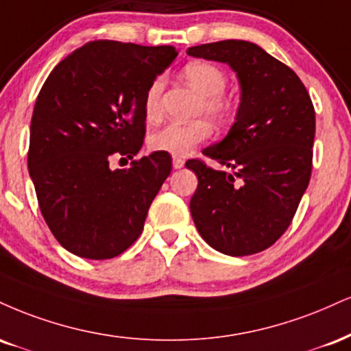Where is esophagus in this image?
Wrapping results in <instances>:
<instances>
[{"label": "esophagus", "instance_id": "34e87169", "mask_svg": "<svg viewBox=\"0 0 351 351\" xmlns=\"http://www.w3.org/2000/svg\"><path fill=\"white\" fill-rule=\"evenodd\" d=\"M183 167H184L183 158H180V157L173 158V168H175V170H180V168H183Z\"/></svg>", "mask_w": 351, "mask_h": 351}]
</instances>
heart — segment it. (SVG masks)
<instances>
[{
    "mask_svg": "<svg viewBox=\"0 0 351 351\" xmlns=\"http://www.w3.org/2000/svg\"><path fill=\"white\" fill-rule=\"evenodd\" d=\"M184 78L193 88H196L204 98L199 106V114H208L213 121L226 122L229 119L232 108L229 101L222 98L226 91L227 77L221 69L208 62H193L184 69ZM165 86V78L157 77L149 84L143 95V116L147 121H157L162 114V93ZM213 129L209 122L204 119L188 122H171L165 128L155 130L150 135L149 143L154 150L167 152L175 157H186L191 152L209 137Z\"/></svg>",
    "mask_w": 351,
    "mask_h": 351,
    "instance_id": "obj_1",
    "label": "heart"
}]
</instances>
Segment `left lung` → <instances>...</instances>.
Listing matches in <instances>:
<instances>
[{
    "label": "left lung",
    "instance_id": "1",
    "mask_svg": "<svg viewBox=\"0 0 351 351\" xmlns=\"http://www.w3.org/2000/svg\"><path fill=\"white\" fill-rule=\"evenodd\" d=\"M186 53L227 63L240 86L230 130L202 150L229 171L186 162L197 176L189 201L194 226L214 250L253 255L285 234L309 184L314 106L298 75L253 42H213Z\"/></svg>",
    "mask_w": 351,
    "mask_h": 351
}]
</instances>
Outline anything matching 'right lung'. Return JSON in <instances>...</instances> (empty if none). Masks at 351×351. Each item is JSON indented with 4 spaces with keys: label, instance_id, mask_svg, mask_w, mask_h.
<instances>
[{
    "label": "right lung",
    "instance_id": "add662e5",
    "mask_svg": "<svg viewBox=\"0 0 351 351\" xmlns=\"http://www.w3.org/2000/svg\"><path fill=\"white\" fill-rule=\"evenodd\" d=\"M171 45L93 40L50 71L36 99L27 168L49 229L63 248L108 260L142 234L147 213L171 171L167 152L132 160L145 135L143 95L171 65Z\"/></svg>",
    "mask_w": 351,
    "mask_h": 351
}]
</instances>
